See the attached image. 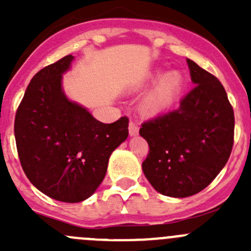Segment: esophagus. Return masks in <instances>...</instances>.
<instances>
[{"label": "esophagus", "mask_w": 251, "mask_h": 251, "mask_svg": "<svg viewBox=\"0 0 251 251\" xmlns=\"http://www.w3.org/2000/svg\"><path fill=\"white\" fill-rule=\"evenodd\" d=\"M138 125L136 123H133V121H131L130 125H128V133H130V136H137L138 135Z\"/></svg>", "instance_id": "34e87169"}]
</instances>
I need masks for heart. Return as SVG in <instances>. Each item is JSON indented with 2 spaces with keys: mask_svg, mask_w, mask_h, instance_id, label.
Wrapping results in <instances>:
<instances>
[{
  "mask_svg": "<svg viewBox=\"0 0 251 251\" xmlns=\"http://www.w3.org/2000/svg\"><path fill=\"white\" fill-rule=\"evenodd\" d=\"M161 72L156 70V72L151 73L147 75L143 80L138 83L137 90L146 87L149 83H153L154 81L160 78ZM182 86V75L178 72H171L164 75L163 77L159 80L155 87L146 96V98L142 102V110L144 114L148 115H154L169 107L171 102H173L175 96L178 93Z\"/></svg>",
  "mask_w": 251,
  "mask_h": 251,
  "instance_id": "1",
  "label": "heart"
}]
</instances>
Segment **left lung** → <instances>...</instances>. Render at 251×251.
<instances>
[{"label":"left lung","mask_w":251,"mask_h":251,"mask_svg":"<svg viewBox=\"0 0 251 251\" xmlns=\"http://www.w3.org/2000/svg\"><path fill=\"white\" fill-rule=\"evenodd\" d=\"M193 90L179 107L142 124L149 153L142 169L159 193L186 198L206 188L231 155L234 113L222 83L187 59Z\"/></svg>","instance_id":"obj_1"}]
</instances>
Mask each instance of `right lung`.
Listing matches in <instances>:
<instances>
[{
  "instance_id": "obj_1",
  "label": "right lung",
  "mask_w": 251,
  "mask_h": 251,
  "mask_svg": "<svg viewBox=\"0 0 251 251\" xmlns=\"http://www.w3.org/2000/svg\"><path fill=\"white\" fill-rule=\"evenodd\" d=\"M72 54L40 70L18 107L14 136L29 181L50 198L78 203L90 198L107 173L110 154L128 136V119L96 120L68 100L62 77Z\"/></svg>"
}]
</instances>
